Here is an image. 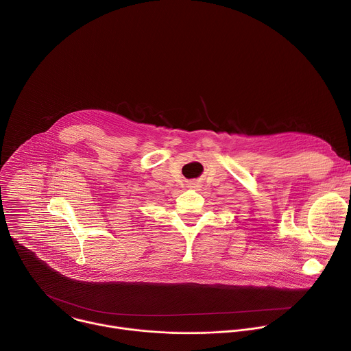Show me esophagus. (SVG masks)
Returning <instances> with one entry per match:
<instances>
[{"label":"esophagus","mask_w":351,"mask_h":351,"mask_svg":"<svg viewBox=\"0 0 351 351\" xmlns=\"http://www.w3.org/2000/svg\"><path fill=\"white\" fill-rule=\"evenodd\" d=\"M194 184H195V183H194V182H191V183H190V187H195Z\"/></svg>","instance_id":"obj_1"}]
</instances>
